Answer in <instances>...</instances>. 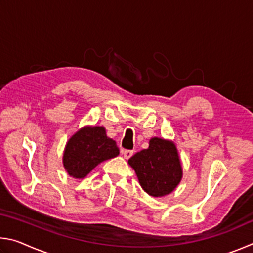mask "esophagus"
Segmentation results:
<instances>
[{
  "label": "esophagus",
  "instance_id": "1",
  "mask_svg": "<svg viewBox=\"0 0 253 253\" xmlns=\"http://www.w3.org/2000/svg\"><path fill=\"white\" fill-rule=\"evenodd\" d=\"M132 153H134V152H132L131 149H123V151H122V154L124 155V157L126 158V160H128V158H129L132 155Z\"/></svg>",
  "mask_w": 253,
  "mask_h": 253
}]
</instances>
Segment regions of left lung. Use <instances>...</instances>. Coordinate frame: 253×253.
Returning <instances> with one entry per match:
<instances>
[{
  "label": "left lung",
  "instance_id": "obj_1",
  "mask_svg": "<svg viewBox=\"0 0 253 253\" xmlns=\"http://www.w3.org/2000/svg\"><path fill=\"white\" fill-rule=\"evenodd\" d=\"M140 186L151 196L169 194L182 178V166L175 145L162 138H152L147 149L128 160Z\"/></svg>",
  "mask_w": 253,
  "mask_h": 253
}]
</instances>
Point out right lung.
<instances>
[{
    "label": "right lung",
    "instance_id": "1",
    "mask_svg": "<svg viewBox=\"0 0 253 253\" xmlns=\"http://www.w3.org/2000/svg\"><path fill=\"white\" fill-rule=\"evenodd\" d=\"M118 154L116 142L106 136L104 127H84L67 143L63 165L70 176L84 178L99 163Z\"/></svg>",
    "mask_w": 253,
    "mask_h": 253
}]
</instances>
